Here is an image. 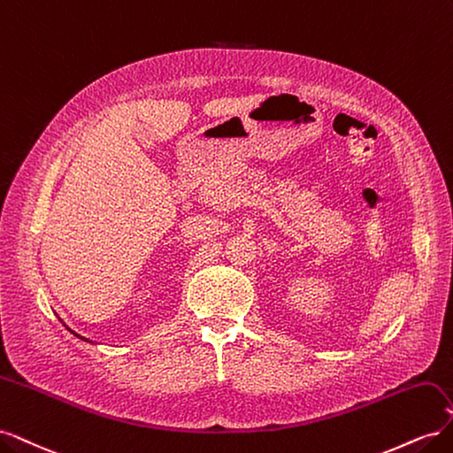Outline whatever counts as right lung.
Instances as JSON below:
<instances>
[{"label": "right lung", "mask_w": 453, "mask_h": 453, "mask_svg": "<svg viewBox=\"0 0 453 453\" xmlns=\"http://www.w3.org/2000/svg\"><path fill=\"white\" fill-rule=\"evenodd\" d=\"M70 333H72V334H75V336H77V338H81V340H85V342H90V340H87V338H83V336H79V334H77V333H73V331H70Z\"/></svg>", "instance_id": "add662e5"}]
</instances>
